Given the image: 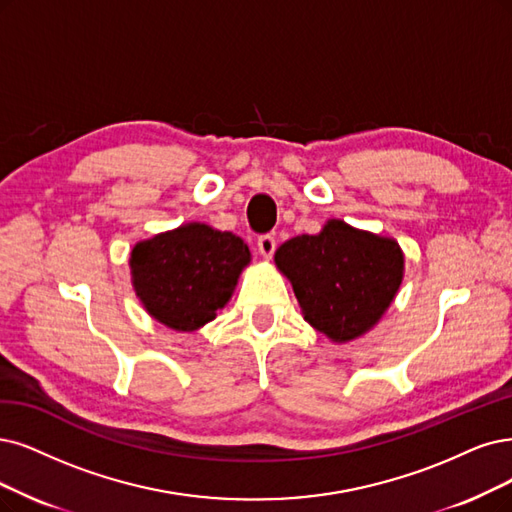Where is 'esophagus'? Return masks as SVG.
I'll return each mask as SVG.
<instances>
[{
	"mask_svg": "<svg viewBox=\"0 0 512 512\" xmlns=\"http://www.w3.org/2000/svg\"><path fill=\"white\" fill-rule=\"evenodd\" d=\"M257 249H259V253H261L263 257L270 259V257L274 255V251H276V238H274L272 234L259 236V238H257Z\"/></svg>",
	"mask_w": 512,
	"mask_h": 512,
	"instance_id": "34e87169",
	"label": "esophagus"
}]
</instances>
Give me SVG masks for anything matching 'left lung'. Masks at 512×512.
Returning a JSON list of instances; mask_svg holds the SVG:
<instances>
[{"label": "left lung", "instance_id": "obj_1", "mask_svg": "<svg viewBox=\"0 0 512 512\" xmlns=\"http://www.w3.org/2000/svg\"><path fill=\"white\" fill-rule=\"evenodd\" d=\"M304 318L333 342L369 331L403 280V253L390 238L331 219L316 236L287 240L274 255Z\"/></svg>", "mask_w": 512, "mask_h": 512}]
</instances>
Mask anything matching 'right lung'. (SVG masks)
Returning a JSON list of instances; mask_svg holds the SVG:
<instances>
[{
  "instance_id": "1",
  "label": "right lung",
  "mask_w": 512,
  "mask_h": 512,
  "mask_svg": "<svg viewBox=\"0 0 512 512\" xmlns=\"http://www.w3.org/2000/svg\"><path fill=\"white\" fill-rule=\"evenodd\" d=\"M249 261V246L238 236L189 223L132 249V285L162 325L194 331L227 304Z\"/></svg>"
}]
</instances>
